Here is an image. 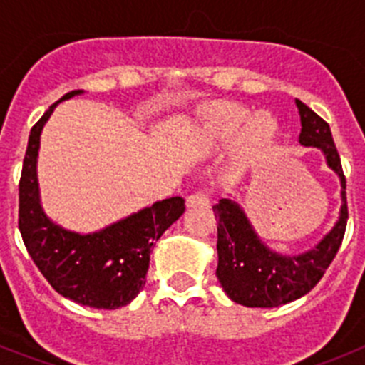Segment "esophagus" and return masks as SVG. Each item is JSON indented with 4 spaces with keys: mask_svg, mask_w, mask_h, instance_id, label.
<instances>
[{
    "mask_svg": "<svg viewBox=\"0 0 365 365\" xmlns=\"http://www.w3.org/2000/svg\"><path fill=\"white\" fill-rule=\"evenodd\" d=\"M208 205H210L208 193L202 192V190H199V192L192 193V195H188V197H186V206H188V208H197V206L205 208V206H208Z\"/></svg>",
    "mask_w": 365,
    "mask_h": 365,
    "instance_id": "obj_1",
    "label": "esophagus"
}]
</instances>
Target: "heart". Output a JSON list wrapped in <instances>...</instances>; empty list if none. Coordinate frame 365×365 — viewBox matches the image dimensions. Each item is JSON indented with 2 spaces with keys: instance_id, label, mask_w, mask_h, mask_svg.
Here are the masks:
<instances>
[{
  "instance_id": "b5f03b06",
  "label": "heart",
  "mask_w": 365,
  "mask_h": 365,
  "mask_svg": "<svg viewBox=\"0 0 365 365\" xmlns=\"http://www.w3.org/2000/svg\"><path fill=\"white\" fill-rule=\"evenodd\" d=\"M206 137L215 146H228L235 140V153L252 159L272 144L276 124L267 115L248 120V111L235 104H210L201 111Z\"/></svg>"
}]
</instances>
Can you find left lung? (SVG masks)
I'll use <instances>...</instances> for the list:
<instances>
[{
    "mask_svg": "<svg viewBox=\"0 0 365 365\" xmlns=\"http://www.w3.org/2000/svg\"><path fill=\"white\" fill-rule=\"evenodd\" d=\"M302 120L299 144L324 151L327 166L341 182V210L333 230L298 256H282L261 243L243 208L230 199L214 205L217 219V276L222 291L245 307H278L307 294L320 282L340 248L347 225L346 177L331 128L311 108L296 100Z\"/></svg>",
    "mask_w": 365,
    "mask_h": 365,
    "instance_id": "obj_1",
    "label": "left lung"
}]
</instances>
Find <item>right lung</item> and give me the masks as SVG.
<instances>
[{"instance_id":"1","label":"right lung","mask_w":365,"mask_h":365,"mask_svg":"<svg viewBox=\"0 0 365 365\" xmlns=\"http://www.w3.org/2000/svg\"><path fill=\"white\" fill-rule=\"evenodd\" d=\"M80 93L63 95L32 125L19 179L18 227L29 256L58 294L111 311L128 305L140 292L151 247L182 215L185 199L157 201L93 234L66 230L45 215L36 175L40 135L54 108Z\"/></svg>"}]
</instances>
